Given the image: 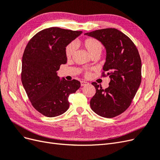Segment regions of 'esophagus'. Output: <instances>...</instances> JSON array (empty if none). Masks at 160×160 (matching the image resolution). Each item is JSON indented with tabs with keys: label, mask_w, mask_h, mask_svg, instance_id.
<instances>
[{
	"label": "esophagus",
	"mask_w": 160,
	"mask_h": 160,
	"mask_svg": "<svg viewBox=\"0 0 160 160\" xmlns=\"http://www.w3.org/2000/svg\"><path fill=\"white\" fill-rule=\"evenodd\" d=\"M86 84H88V83H87V82H85L84 81H81V86H85Z\"/></svg>",
	"instance_id": "esophagus-1"
}]
</instances>
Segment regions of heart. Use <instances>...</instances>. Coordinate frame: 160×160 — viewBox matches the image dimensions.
Masks as SVG:
<instances>
[{"label": "heart", "instance_id": "b5f03b06", "mask_svg": "<svg viewBox=\"0 0 160 160\" xmlns=\"http://www.w3.org/2000/svg\"><path fill=\"white\" fill-rule=\"evenodd\" d=\"M83 46L85 49L88 51L90 55L94 54L96 52L101 53L103 49V46L101 43L97 41L96 39L92 38H89L85 39L83 42ZM75 51V45L71 43V44L67 46L65 49V54L67 57H71L74 54Z\"/></svg>", "mask_w": 160, "mask_h": 160}]
</instances>
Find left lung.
<instances>
[{
  "mask_svg": "<svg viewBox=\"0 0 160 160\" xmlns=\"http://www.w3.org/2000/svg\"><path fill=\"white\" fill-rule=\"evenodd\" d=\"M101 42L106 51L103 70L110 82L105 90L95 82L91 109L103 118H111L126 110L136 94L142 81V61L130 38L116 28H103L84 34Z\"/></svg>",
  "mask_w": 160,
  "mask_h": 160,
  "instance_id": "left-lung-1",
  "label": "left lung"
}]
</instances>
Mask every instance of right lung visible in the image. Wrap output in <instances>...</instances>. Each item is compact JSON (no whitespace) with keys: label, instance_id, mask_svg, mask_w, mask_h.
I'll return each mask as SVG.
<instances>
[{"label":"right lung","instance_id":"right-lung-1","mask_svg":"<svg viewBox=\"0 0 160 160\" xmlns=\"http://www.w3.org/2000/svg\"><path fill=\"white\" fill-rule=\"evenodd\" d=\"M83 32L58 27L43 29L28 42L22 59L21 81L32 106L49 118L64 113L69 108V96L81 83L57 75L67 58L66 47Z\"/></svg>","mask_w":160,"mask_h":160}]
</instances>
